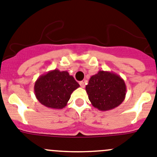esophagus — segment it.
I'll list each match as a JSON object with an SVG mask.
<instances>
[{
    "instance_id": "esophagus-1",
    "label": "esophagus",
    "mask_w": 157,
    "mask_h": 157,
    "mask_svg": "<svg viewBox=\"0 0 157 157\" xmlns=\"http://www.w3.org/2000/svg\"><path fill=\"white\" fill-rule=\"evenodd\" d=\"M79 85H80V86H81L82 88H84L85 87V82H83V81H82V82H79Z\"/></svg>"
}]
</instances>
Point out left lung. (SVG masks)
<instances>
[{
  "instance_id": "1",
  "label": "left lung",
  "mask_w": 157,
  "mask_h": 157,
  "mask_svg": "<svg viewBox=\"0 0 157 157\" xmlns=\"http://www.w3.org/2000/svg\"><path fill=\"white\" fill-rule=\"evenodd\" d=\"M86 90L93 107L107 111L118 107L124 100L126 85L118 75L112 71H99L90 78Z\"/></svg>"
}]
</instances>
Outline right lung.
Wrapping results in <instances>:
<instances>
[{"mask_svg": "<svg viewBox=\"0 0 157 157\" xmlns=\"http://www.w3.org/2000/svg\"><path fill=\"white\" fill-rule=\"evenodd\" d=\"M79 86L67 71L54 69L37 78L34 85V92L39 102L45 107L63 109L73 91Z\"/></svg>", "mask_w": 157, "mask_h": 157, "instance_id": "obj_1", "label": "right lung"}]
</instances>
